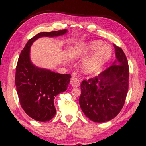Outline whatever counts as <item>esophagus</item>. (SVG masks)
<instances>
[{
    "instance_id": "1",
    "label": "esophagus",
    "mask_w": 146,
    "mask_h": 146,
    "mask_svg": "<svg viewBox=\"0 0 146 146\" xmlns=\"http://www.w3.org/2000/svg\"><path fill=\"white\" fill-rule=\"evenodd\" d=\"M70 84L71 85V86L73 87H77L79 86V84H80V81L77 77L74 76L71 77V80H70Z\"/></svg>"
}]
</instances>
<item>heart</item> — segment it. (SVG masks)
Returning <instances> with one entry per match:
<instances>
[{
  "mask_svg": "<svg viewBox=\"0 0 146 146\" xmlns=\"http://www.w3.org/2000/svg\"><path fill=\"white\" fill-rule=\"evenodd\" d=\"M103 42L100 40H93L88 43L79 44L72 50V55L76 58L96 51L91 57L83 61L82 69L85 72L94 73L98 71L111 57V48L109 45H103Z\"/></svg>",
  "mask_w": 146,
  "mask_h": 146,
  "instance_id": "obj_1",
  "label": "heart"
}]
</instances>
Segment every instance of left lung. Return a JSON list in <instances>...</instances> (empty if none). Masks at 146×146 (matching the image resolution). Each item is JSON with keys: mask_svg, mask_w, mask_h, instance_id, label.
<instances>
[{"mask_svg": "<svg viewBox=\"0 0 146 146\" xmlns=\"http://www.w3.org/2000/svg\"><path fill=\"white\" fill-rule=\"evenodd\" d=\"M117 60L98 76L83 81L79 102L85 116L102 123L113 119L123 108L129 87V65L121 48L113 44Z\"/></svg>", "mask_w": 146, "mask_h": 146, "instance_id": "8db88e82", "label": "left lung"}]
</instances>
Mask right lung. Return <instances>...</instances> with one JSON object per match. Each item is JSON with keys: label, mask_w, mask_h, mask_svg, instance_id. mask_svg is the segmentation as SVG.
Listing matches in <instances>:
<instances>
[{"label": "right lung", "mask_w": 146, "mask_h": 146, "mask_svg": "<svg viewBox=\"0 0 146 146\" xmlns=\"http://www.w3.org/2000/svg\"><path fill=\"white\" fill-rule=\"evenodd\" d=\"M67 31L63 29L39 33L29 40L19 55L15 74L19 102L25 112L36 121H48L55 116L54 99L67 90L71 75L60 74L33 65L29 57L31 46L42 36H57Z\"/></svg>", "instance_id": "right-lung-1"}]
</instances>
